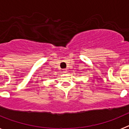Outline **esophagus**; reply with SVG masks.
<instances>
[{
    "label": "esophagus",
    "instance_id": "1",
    "mask_svg": "<svg viewBox=\"0 0 129 129\" xmlns=\"http://www.w3.org/2000/svg\"><path fill=\"white\" fill-rule=\"evenodd\" d=\"M64 72L67 73V69H64Z\"/></svg>",
    "mask_w": 129,
    "mask_h": 129
}]
</instances>
